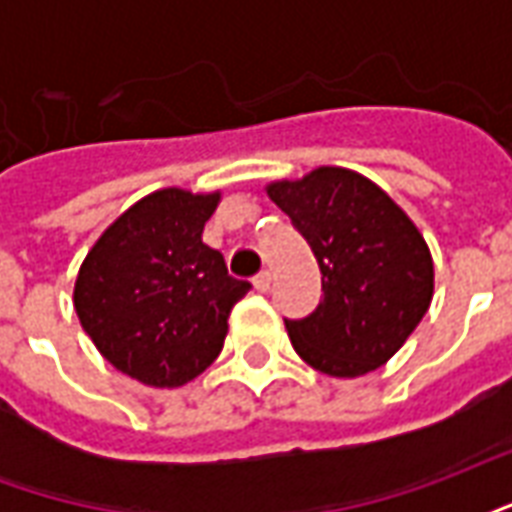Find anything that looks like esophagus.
<instances>
[{"label": "esophagus", "instance_id": "obj_1", "mask_svg": "<svg viewBox=\"0 0 512 512\" xmlns=\"http://www.w3.org/2000/svg\"><path fill=\"white\" fill-rule=\"evenodd\" d=\"M255 290H257V293H268V290H271V274H268V271H263V274H257V277H255Z\"/></svg>", "mask_w": 512, "mask_h": 512}]
</instances>
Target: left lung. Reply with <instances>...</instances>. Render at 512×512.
I'll use <instances>...</instances> for the list:
<instances>
[{
    "mask_svg": "<svg viewBox=\"0 0 512 512\" xmlns=\"http://www.w3.org/2000/svg\"><path fill=\"white\" fill-rule=\"evenodd\" d=\"M321 268L323 299L285 321L296 354L332 378H359L403 348L433 299V257L417 224L378 183L345 167L271 180Z\"/></svg>",
    "mask_w": 512,
    "mask_h": 512,
    "instance_id": "left-lung-1",
    "label": "left lung"
}]
</instances>
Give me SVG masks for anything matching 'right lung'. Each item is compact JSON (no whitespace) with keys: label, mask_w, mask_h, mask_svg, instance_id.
Instances as JSON below:
<instances>
[{"label":"right lung","mask_w":512,"mask_h":512,"mask_svg":"<svg viewBox=\"0 0 512 512\" xmlns=\"http://www.w3.org/2000/svg\"><path fill=\"white\" fill-rule=\"evenodd\" d=\"M222 191L158 189L98 235L73 285V307L95 348L145 386L175 389L222 354L227 318L249 282L202 244Z\"/></svg>","instance_id":"1"}]
</instances>
